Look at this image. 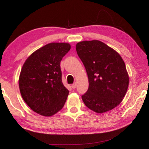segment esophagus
Wrapping results in <instances>:
<instances>
[{"label": "esophagus", "instance_id": "esophagus-1", "mask_svg": "<svg viewBox=\"0 0 149 149\" xmlns=\"http://www.w3.org/2000/svg\"><path fill=\"white\" fill-rule=\"evenodd\" d=\"M76 86H77V84H76V83H74V84H72V89H75V88H76Z\"/></svg>", "mask_w": 149, "mask_h": 149}]
</instances>
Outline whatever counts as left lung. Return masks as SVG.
Segmentation results:
<instances>
[{
	"label": "left lung",
	"mask_w": 149,
	"mask_h": 149,
	"mask_svg": "<svg viewBox=\"0 0 149 149\" xmlns=\"http://www.w3.org/2000/svg\"><path fill=\"white\" fill-rule=\"evenodd\" d=\"M76 51L89 79L87 91L81 96L84 104L97 113L116 107L129 85V76L120 55L97 40L78 42Z\"/></svg>",
	"instance_id": "8db88e82"
}]
</instances>
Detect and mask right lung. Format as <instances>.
<instances>
[{
    "mask_svg": "<svg viewBox=\"0 0 149 149\" xmlns=\"http://www.w3.org/2000/svg\"><path fill=\"white\" fill-rule=\"evenodd\" d=\"M71 49L69 43L52 42L27 58L19 77L22 97L35 112L51 116L62 109L69 91L62 81L60 62Z\"/></svg>",
    "mask_w": 149,
    "mask_h": 149,
    "instance_id": "obj_1",
    "label": "right lung"
}]
</instances>
